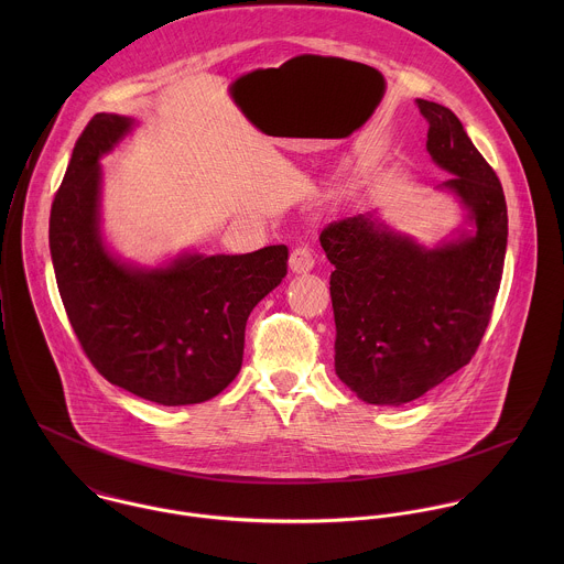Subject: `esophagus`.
Segmentation results:
<instances>
[{
  "instance_id": "34e87169",
  "label": "esophagus",
  "mask_w": 564,
  "mask_h": 564,
  "mask_svg": "<svg viewBox=\"0 0 564 564\" xmlns=\"http://www.w3.org/2000/svg\"><path fill=\"white\" fill-rule=\"evenodd\" d=\"M289 264H291V271H293V273H308V271L315 267V258H313L311 247L297 245V247L291 251Z\"/></svg>"
}]
</instances>
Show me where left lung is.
<instances>
[{
	"label": "left lung",
	"instance_id": "8db88e82",
	"mask_svg": "<svg viewBox=\"0 0 564 564\" xmlns=\"http://www.w3.org/2000/svg\"><path fill=\"white\" fill-rule=\"evenodd\" d=\"M427 121V152L452 177L476 235L434 249L393 232L373 215L323 228L334 264L329 297L336 323V376L367 403L412 402L463 369L480 347L499 291L508 210L499 177L460 119L416 99Z\"/></svg>",
	"mask_w": 564,
	"mask_h": 564
}]
</instances>
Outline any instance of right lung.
I'll list each match as a JSON object with an SVG mask.
<instances>
[{"label": "right lung", "mask_w": 564, "mask_h": 564, "mask_svg": "<svg viewBox=\"0 0 564 564\" xmlns=\"http://www.w3.org/2000/svg\"><path fill=\"white\" fill-rule=\"evenodd\" d=\"M132 128L95 115L50 215V249L72 327L115 387L162 405L202 403L241 371L253 306L286 275V245L242 256L184 253L159 269L119 262L99 235V159Z\"/></svg>", "instance_id": "right-lung-1"}]
</instances>
